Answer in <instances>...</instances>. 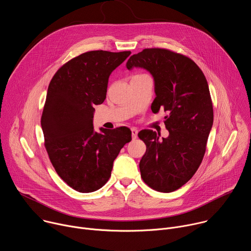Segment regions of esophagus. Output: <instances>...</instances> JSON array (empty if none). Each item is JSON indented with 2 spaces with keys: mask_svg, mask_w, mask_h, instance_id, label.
Here are the masks:
<instances>
[{
  "mask_svg": "<svg viewBox=\"0 0 251 251\" xmlns=\"http://www.w3.org/2000/svg\"><path fill=\"white\" fill-rule=\"evenodd\" d=\"M131 133H132L133 139H136L138 137V130L136 128H131Z\"/></svg>",
  "mask_w": 251,
  "mask_h": 251,
  "instance_id": "esophagus-1",
  "label": "esophagus"
}]
</instances>
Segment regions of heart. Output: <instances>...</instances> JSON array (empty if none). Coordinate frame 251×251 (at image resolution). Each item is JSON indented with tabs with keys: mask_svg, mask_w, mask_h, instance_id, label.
<instances>
[{
	"mask_svg": "<svg viewBox=\"0 0 251 251\" xmlns=\"http://www.w3.org/2000/svg\"><path fill=\"white\" fill-rule=\"evenodd\" d=\"M134 76H136V75H134Z\"/></svg>",
	"mask_w": 251,
	"mask_h": 251,
	"instance_id": "1",
	"label": "heart"
}]
</instances>
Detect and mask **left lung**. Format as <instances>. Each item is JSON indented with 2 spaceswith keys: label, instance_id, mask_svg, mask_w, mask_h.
Instances as JSON below:
<instances>
[{
  "label": "left lung",
  "instance_id": "left-lung-1",
  "mask_svg": "<svg viewBox=\"0 0 251 251\" xmlns=\"http://www.w3.org/2000/svg\"><path fill=\"white\" fill-rule=\"evenodd\" d=\"M128 70L143 68L154 80L153 113L163 109L168 138L142 130L147 151L140 161L146 184L159 192H173L195 175L206 151L214 112L207 79L194 61L168 49L150 48L134 54Z\"/></svg>",
  "mask_w": 251,
  "mask_h": 251
}]
</instances>
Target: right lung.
Masks as SVG:
<instances>
[{
	"label": "right lung",
	"instance_id": "obj_1",
	"mask_svg": "<svg viewBox=\"0 0 251 251\" xmlns=\"http://www.w3.org/2000/svg\"><path fill=\"white\" fill-rule=\"evenodd\" d=\"M130 51H90L63 65L52 77L41 117L45 148L58 176L73 189L90 193L109 179L113 161L132 140L131 130L94 129V105L101 104L110 74Z\"/></svg>",
	"mask_w": 251,
	"mask_h": 251
}]
</instances>
